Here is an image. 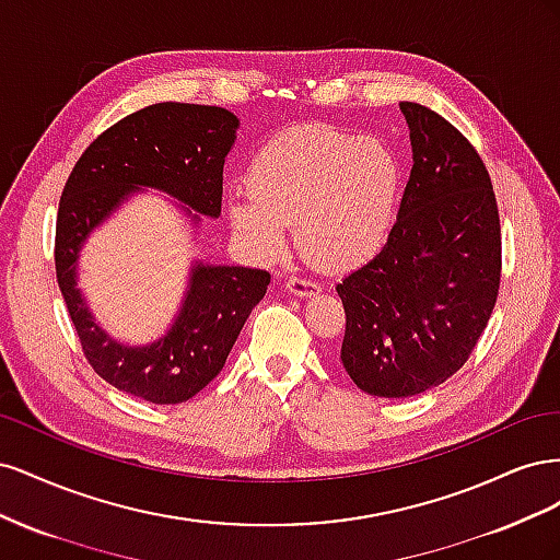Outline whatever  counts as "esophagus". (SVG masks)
<instances>
[{
  "label": "esophagus",
  "instance_id": "obj_1",
  "mask_svg": "<svg viewBox=\"0 0 560 560\" xmlns=\"http://www.w3.org/2000/svg\"><path fill=\"white\" fill-rule=\"evenodd\" d=\"M287 290H290L294 296H315L319 292V284L313 282V280H306V278H287L284 282Z\"/></svg>",
  "mask_w": 560,
  "mask_h": 560
}]
</instances>
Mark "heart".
<instances>
[{"label":"heart","instance_id":"heart-1","mask_svg":"<svg viewBox=\"0 0 560 560\" xmlns=\"http://www.w3.org/2000/svg\"><path fill=\"white\" fill-rule=\"evenodd\" d=\"M247 198L229 202V224L259 259H280L287 224L303 257L348 273L385 245L401 198V163L385 142L325 124L294 126L254 154Z\"/></svg>","mask_w":560,"mask_h":560}]
</instances>
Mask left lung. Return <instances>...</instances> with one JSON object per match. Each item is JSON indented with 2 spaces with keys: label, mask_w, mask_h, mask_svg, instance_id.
<instances>
[{
  "label": "left lung",
  "mask_w": 560,
  "mask_h": 560,
  "mask_svg": "<svg viewBox=\"0 0 560 560\" xmlns=\"http://www.w3.org/2000/svg\"><path fill=\"white\" fill-rule=\"evenodd\" d=\"M399 107L413 167L397 222L376 257L336 284L341 362L374 397H411L451 378L488 325L502 270L498 200L477 149L436 112Z\"/></svg>",
  "instance_id": "left-lung-1"
}]
</instances>
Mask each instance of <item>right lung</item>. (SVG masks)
Returning a JSON list of instances; mask_svg holds the SVG:
<instances>
[{
	"mask_svg": "<svg viewBox=\"0 0 560 560\" xmlns=\"http://www.w3.org/2000/svg\"><path fill=\"white\" fill-rule=\"evenodd\" d=\"M238 118L210 105L159 103L107 128L83 151L62 189L56 222V276L89 364L121 393L182 404L219 371L270 276L259 268L196 261L182 308L159 341L124 346L100 329L77 287V264L95 226L142 186L196 212L222 214L224 161ZM186 212L191 211L186 208ZM200 222L198 214H191Z\"/></svg>",
	"mask_w": 560,
	"mask_h": 560,
	"instance_id": "add662e5",
	"label": "right lung"
}]
</instances>
